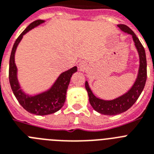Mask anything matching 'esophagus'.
I'll list each match as a JSON object with an SVG mask.
<instances>
[{
    "label": "esophagus",
    "mask_w": 154,
    "mask_h": 154,
    "mask_svg": "<svg viewBox=\"0 0 154 154\" xmlns=\"http://www.w3.org/2000/svg\"><path fill=\"white\" fill-rule=\"evenodd\" d=\"M79 68H81V69H82V68H83V65H82V63H79Z\"/></svg>",
    "instance_id": "obj_1"
}]
</instances>
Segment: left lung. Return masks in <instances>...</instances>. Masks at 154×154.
I'll return each mask as SVG.
<instances>
[{
	"instance_id": "1",
	"label": "left lung",
	"mask_w": 154,
	"mask_h": 154,
	"mask_svg": "<svg viewBox=\"0 0 154 154\" xmlns=\"http://www.w3.org/2000/svg\"><path fill=\"white\" fill-rule=\"evenodd\" d=\"M117 26L121 30V31L131 34L132 36V39L134 42V46L136 48L139 57V68H138L136 79L131 87L129 89V91L124 94L112 100H105L96 97L91 91V89L90 88L88 82L86 81L85 87L88 93L89 101L91 103V106L95 111H97L99 113L107 116L120 114L130 109L140 96L141 93L143 92L147 77L146 57L142 43L137 38L135 34L128 26L124 24H118Z\"/></svg>"
}]
</instances>
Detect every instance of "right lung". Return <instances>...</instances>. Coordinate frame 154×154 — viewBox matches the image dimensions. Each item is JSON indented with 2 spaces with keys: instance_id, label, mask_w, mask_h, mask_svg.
<instances>
[{
  "instance_id": "obj_1",
  "label": "right lung",
  "mask_w": 154,
  "mask_h": 154,
  "mask_svg": "<svg viewBox=\"0 0 154 154\" xmlns=\"http://www.w3.org/2000/svg\"><path fill=\"white\" fill-rule=\"evenodd\" d=\"M45 22V20H35L23 31L14 43L9 60V82L15 97L25 110L38 116L53 114L63 107L71 78L72 75L77 72V67L74 66L73 68L62 72L48 90L38 94L30 95L24 92L21 88V85L18 79V68L15 62L16 49L23 35Z\"/></svg>"
}]
</instances>
